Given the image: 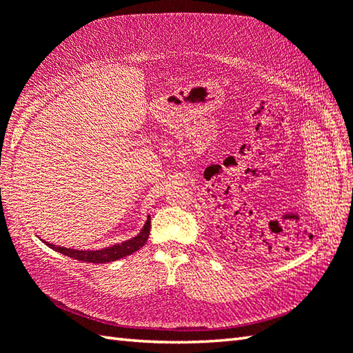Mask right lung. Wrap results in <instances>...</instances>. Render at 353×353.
<instances>
[{
	"label": "right lung",
	"mask_w": 353,
	"mask_h": 353,
	"mask_svg": "<svg viewBox=\"0 0 353 353\" xmlns=\"http://www.w3.org/2000/svg\"><path fill=\"white\" fill-rule=\"evenodd\" d=\"M149 230H151V219L148 218L145 227H143V230L135 238H132V240H128L124 243L115 244V246H112V248H105L101 250H76V249L54 246V244H50V243H46V244L51 249H54V250H57V252H61L67 256H71V259H74V260L85 261V263H109V261H115V260L123 259V256L134 254L140 248L145 246V243L149 238Z\"/></svg>",
	"instance_id": "right-lung-1"
}]
</instances>
